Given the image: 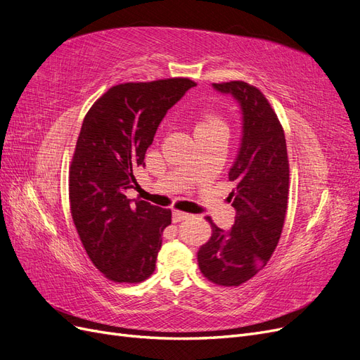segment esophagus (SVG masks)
Masks as SVG:
<instances>
[{
	"label": "esophagus",
	"instance_id": "1",
	"mask_svg": "<svg viewBox=\"0 0 360 360\" xmlns=\"http://www.w3.org/2000/svg\"><path fill=\"white\" fill-rule=\"evenodd\" d=\"M189 216H191L189 213L174 210V212H172V222H181V221H184V219H188Z\"/></svg>",
	"mask_w": 360,
	"mask_h": 360
}]
</instances>
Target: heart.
I'll use <instances>...</instances> for the list:
<instances>
[{
    "mask_svg": "<svg viewBox=\"0 0 360 360\" xmlns=\"http://www.w3.org/2000/svg\"><path fill=\"white\" fill-rule=\"evenodd\" d=\"M207 132H228L225 120L214 111L204 110L197 114V124H195V135Z\"/></svg>",
    "mask_w": 360,
    "mask_h": 360,
    "instance_id": "1",
    "label": "heart"
}]
</instances>
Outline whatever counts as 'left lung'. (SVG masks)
Listing matches in <instances>:
<instances>
[{"mask_svg": "<svg viewBox=\"0 0 360 360\" xmlns=\"http://www.w3.org/2000/svg\"><path fill=\"white\" fill-rule=\"evenodd\" d=\"M213 86L233 94L243 112L242 146L228 174L236 219L231 231L224 233L207 216L212 237L197 257L207 281L238 287L264 269L281 238L290 189L287 143L276 112L257 86L243 81Z\"/></svg>", "mask_w": 360, "mask_h": 360, "instance_id": "8db88e82", "label": "left lung"}]
</instances>
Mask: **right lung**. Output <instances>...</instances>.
<instances>
[{
	"mask_svg": "<svg viewBox=\"0 0 360 360\" xmlns=\"http://www.w3.org/2000/svg\"><path fill=\"white\" fill-rule=\"evenodd\" d=\"M189 78L111 86L86 112L69 168V202L86 255L106 279L139 284L153 275L171 210L130 201L159 123L192 86Z\"/></svg>",
	"mask_w": 360,
	"mask_h": 360,
	"instance_id": "add662e5",
	"label": "right lung"
}]
</instances>
